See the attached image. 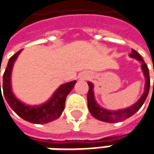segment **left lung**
Masks as SVG:
<instances>
[{"mask_svg": "<svg viewBox=\"0 0 154 154\" xmlns=\"http://www.w3.org/2000/svg\"><path fill=\"white\" fill-rule=\"evenodd\" d=\"M130 55L132 58H136L137 60L140 61L142 63V69L143 72L145 74L146 77V88H145V92L142 95V97L139 99V100L135 103L134 105L131 106V107H128L126 109H122V110H118V111H109V110H106L104 108L100 107L98 105L94 100L93 97V91H92V84L88 82V85H89V91H88V94H87V102H88V108L89 111L91 113V115L95 117L96 119L102 121V122H119L122 121H124L127 118L131 117L133 116L136 112H137L142 105L144 104V102L146 101L148 95V92L150 90V76H149V69L147 67L146 63H145V61L143 60L142 56L134 49L131 50V54H130ZM154 89V85H153Z\"/></svg>", "mask_w": 154, "mask_h": 154, "instance_id": "1", "label": "left lung"}]
</instances>
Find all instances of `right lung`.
Listing matches in <instances>:
<instances>
[{"mask_svg":"<svg viewBox=\"0 0 154 154\" xmlns=\"http://www.w3.org/2000/svg\"><path fill=\"white\" fill-rule=\"evenodd\" d=\"M22 50H19L8 60L7 68L3 74V95L9 106L23 120L32 123H48L61 116L63 113L67 95L74 87L76 81L66 83L61 85L48 101L40 106H27L23 104L13 95L10 86V75L14 62ZM1 89V82H0ZM3 99V98H2Z\"/></svg>","mask_w":154,"mask_h":154,"instance_id":"1","label":"right lung"}]
</instances>
